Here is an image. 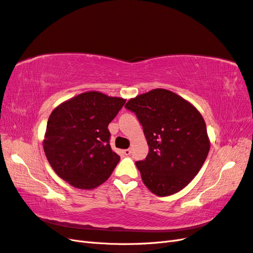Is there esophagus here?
<instances>
[{
	"label": "esophagus",
	"instance_id": "obj_1",
	"mask_svg": "<svg viewBox=\"0 0 253 253\" xmlns=\"http://www.w3.org/2000/svg\"><path fill=\"white\" fill-rule=\"evenodd\" d=\"M124 153H125V155H129V154H131V150H129V149H126V150H125L124 151Z\"/></svg>",
	"mask_w": 253,
	"mask_h": 253
}]
</instances>
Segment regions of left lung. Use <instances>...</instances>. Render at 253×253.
<instances>
[{"label":"left lung","mask_w":253,"mask_h":253,"mask_svg":"<svg viewBox=\"0 0 253 253\" xmlns=\"http://www.w3.org/2000/svg\"><path fill=\"white\" fill-rule=\"evenodd\" d=\"M149 145L136 162L147 188L169 196L185 188L200 172L210 150L205 120L194 106L171 90L155 88L129 99Z\"/></svg>","instance_id":"left-lung-1"}]
</instances>
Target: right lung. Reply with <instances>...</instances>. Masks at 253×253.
Listing matches in <instances>:
<instances>
[{
	"label": "right lung",
	"instance_id": "add662e5",
	"mask_svg": "<svg viewBox=\"0 0 253 253\" xmlns=\"http://www.w3.org/2000/svg\"><path fill=\"white\" fill-rule=\"evenodd\" d=\"M125 103L86 91L52 111L43 148L59 177L79 189H94L110 177L120 157L112 151L108 126Z\"/></svg>",
	"mask_w": 253,
	"mask_h": 253
}]
</instances>
